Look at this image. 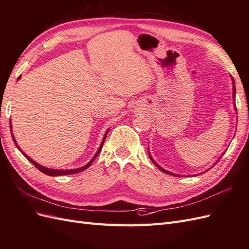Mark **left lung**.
Returning <instances> with one entry per match:
<instances>
[{"label": "left lung", "instance_id": "obj_1", "mask_svg": "<svg viewBox=\"0 0 249 249\" xmlns=\"http://www.w3.org/2000/svg\"><path fill=\"white\" fill-rule=\"evenodd\" d=\"M232 86H233V88H232V98H233V100L235 99V86H234V81H233V79H232ZM234 110H236V107H235V106H234ZM148 152H149V151H148ZM149 157H150V160H152L154 163H155V165L157 166V167H159L160 169V170L162 171V172H165V173H168V174H171V175H174V177H178V174H174V173H172V172H169V171H167V170H165V169H163V168H161L160 165H157V162L152 159V156H151V154H150V152H149ZM222 157V156H221ZM221 157H220V159H221Z\"/></svg>", "mask_w": 249, "mask_h": 249}]
</instances>
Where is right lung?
Returning a JSON list of instances; mask_svg holds the SVG:
<instances>
[{
	"label": "right lung",
	"mask_w": 249,
	"mask_h": 249,
	"mask_svg": "<svg viewBox=\"0 0 249 249\" xmlns=\"http://www.w3.org/2000/svg\"><path fill=\"white\" fill-rule=\"evenodd\" d=\"M21 77H19V79H20ZM108 131L110 130H107V132H106V134H105V136H104V139H102V142H101V143H100V145H99V149H98V151H97L96 152V154L94 155V157L92 160H90L86 166H83V167H80V168H77V169H70V170H58V169H51V168H46V167H43V166H41L40 163H38V162H36L34 160H32L30 159V157L28 156V155H26L25 153L23 152V151L20 149V147H19V144H18V142H16V139H15V136H14V134H11V136H13V141H14V142H15V144H16V147L19 149L21 152H22V154L26 157V159L32 162V163H34L35 165V167L36 168H38L39 170L41 171V172H43V173H45V174H47V175H50V177H60V175H69V174H74V173H78V172H81V171H83V170H86L87 168H89L90 165H92V162L94 161V160L96 159L97 157V155H98L99 153H100V151H101V149H102V145H104V142H105V139H106V137H107V133H108ZM10 132H11V124H10Z\"/></svg>",
	"instance_id": "add662e5"
}]
</instances>
